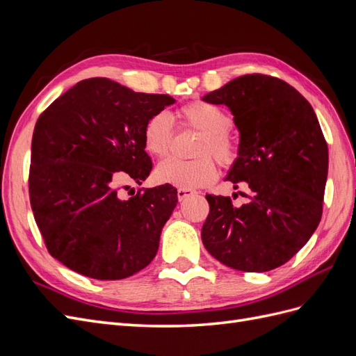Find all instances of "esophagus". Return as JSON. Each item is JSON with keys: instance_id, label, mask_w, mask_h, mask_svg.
I'll return each mask as SVG.
<instances>
[{"instance_id": "1", "label": "esophagus", "mask_w": 356, "mask_h": 356, "mask_svg": "<svg viewBox=\"0 0 356 356\" xmlns=\"http://www.w3.org/2000/svg\"><path fill=\"white\" fill-rule=\"evenodd\" d=\"M177 195H178V199H179V200H184V199H187L188 196L195 195V191L188 190V188H178V190H177Z\"/></svg>"}]
</instances>
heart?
I'll use <instances>...</instances> for the list:
<instances>
[{"label":"heart","mask_w":356,"mask_h":356,"mask_svg":"<svg viewBox=\"0 0 356 356\" xmlns=\"http://www.w3.org/2000/svg\"><path fill=\"white\" fill-rule=\"evenodd\" d=\"M178 117L187 127L202 134L196 147L195 160L166 159L159 163L156 177L160 182L179 188L207 187L217 178V165L209 155L221 165L229 166L238 157V147L230 138L229 131L233 126L232 117L220 106L193 101L178 110ZM144 145L149 154L165 157L172 145V120L160 111L148 118L144 126Z\"/></svg>","instance_id":"b5f03b06"}]
</instances>
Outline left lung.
I'll return each instance as SVG.
<instances>
[{
    "label": "left lung",
    "mask_w": 356,
    "mask_h": 356,
    "mask_svg": "<svg viewBox=\"0 0 356 356\" xmlns=\"http://www.w3.org/2000/svg\"><path fill=\"white\" fill-rule=\"evenodd\" d=\"M202 99L234 115L239 156L225 179L251 191L239 208L207 195L202 242L236 270H273L306 245L322 217L328 147L316 114L293 86L264 74L242 75Z\"/></svg>",
    "instance_id": "obj_1"
}]
</instances>
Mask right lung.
<instances>
[{
	"label": "right lung",
	"mask_w": 356,
	"mask_h": 356,
	"mask_svg": "<svg viewBox=\"0 0 356 356\" xmlns=\"http://www.w3.org/2000/svg\"><path fill=\"white\" fill-rule=\"evenodd\" d=\"M174 102L169 95L134 92L95 77L79 81L41 113L32 135L29 200L47 251L63 266L115 281L152 263L177 207V190L139 188L129 199L118 190L149 175L144 126Z\"/></svg>",
	"instance_id": "obj_1"
}]
</instances>
